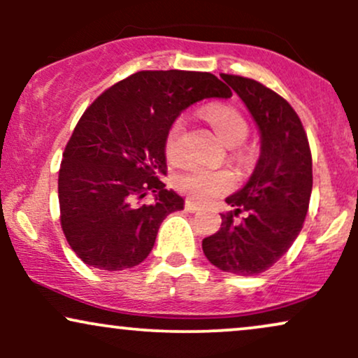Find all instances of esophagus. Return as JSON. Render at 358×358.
<instances>
[{"instance_id":"esophagus-1","label":"esophagus","mask_w":358,"mask_h":358,"mask_svg":"<svg viewBox=\"0 0 358 358\" xmlns=\"http://www.w3.org/2000/svg\"><path fill=\"white\" fill-rule=\"evenodd\" d=\"M185 208H187L188 212H196V210H200V208H202V207H200L199 203H195V202H193L192 199H188L187 202H185Z\"/></svg>"}]
</instances>
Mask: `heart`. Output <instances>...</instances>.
<instances>
[{
  "label": "heart",
  "mask_w": 358,
  "mask_h": 358,
  "mask_svg": "<svg viewBox=\"0 0 358 358\" xmlns=\"http://www.w3.org/2000/svg\"><path fill=\"white\" fill-rule=\"evenodd\" d=\"M205 117L210 122L213 131L217 133L225 145H239L249 133L248 121L244 116L229 106H208L205 109ZM182 138H183V121L178 119L171 124L166 134L165 151L170 159H178L182 155ZM234 183V176L225 170H208L200 165H192L176 178L178 188L195 200L215 199L222 192L229 190Z\"/></svg>",
  "instance_id": "1"
}]
</instances>
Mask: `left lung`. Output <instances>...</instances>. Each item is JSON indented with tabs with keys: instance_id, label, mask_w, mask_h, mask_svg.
Instances as JSON below:
<instances>
[{
	"instance_id": "8db88e82",
	"label": "left lung",
	"mask_w": 358,
	"mask_h": 358,
	"mask_svg": "<svg viewBox=\"0 0 358 358\" xmlns=\"http://www.w3.org/2000/svg\"><path fill=\"white\" fill-rule=\"evenodd\" d=\"M241 97L261 136V153L248 183L225 199L234 210L202 241L205 257L237 276H256L296 241L310 205L311 151L298 114L274 90L252 79L220 73ZM248 215L241 222L233 217Z\"/></svg>"
}]
</instances>
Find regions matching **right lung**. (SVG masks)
<instances>
[{
  "label": "right lung",
  "mask_w": 358,
  "mask_h": 358,
  "mask_svg": "<svg viewBox=\"0 0 358 358\" xmlns=\"http://www.w3.org/2000/svg\"><path fill=\"white\" fill-rule=\"evenodd\" d=\"M208 72L141 71L102 92L82 114L59 171L62 231L92 268H134L168 213L185 200L165 188V143L175 119L202 99H229ZM155 193L151 206L138 200Z\"/></svg>",
  "instance_id": "right-lung-1"
}]
</instances>
